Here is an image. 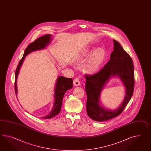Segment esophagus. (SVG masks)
I'll return each instance as SVG.
<instances>
[{"label":"esophagus","mask_w":151,"mask_h":151,"mask_svg":"<svg viewBox=\"0 0 151 151\" xmlns=\"http://www.w3.org/2000/svg\"><path fill=\"white\" fill-rule=\"evenodd\" d=\"M74 85L75 86H78L80 85H81V82L80 80V78L79 77H76L74 79Z\"/></svg>","instance_id":"esophagus-1"}]
</instances>
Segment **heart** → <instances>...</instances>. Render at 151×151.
<instances>
[{
    "instance_id": "obj_1",
    "label": "heart",
    "mask_w": 151,
    "mask_h": 151,
    "mask_svg": "<svg viewBox=\"0 0 151 151\" xmlns=\"http://www.w3.org/2000/svg\"><path fill=\"white\" fill-rule=\"evenodd\" d=\"M94 50H89L86 52L87 57H91L94 54ZM105 57V53L103 50L96 52L84 67L85 71L88 74H93L96 72L103 62Z\"/></svg>"
}]
</instances>
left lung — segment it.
Masks as SVG:
<instances>
[{
  "instance_id": "obj_1",
  "label": "left lung",
  "mask_w": 151,
  "mask_h": 151,
  "mask_svg": "<svg viewBox=\"0 0 151 151\" xmlns=\"http://www.w3.org/2000/svg\"><path fill=\"white\" fill-rule=\"evenodd\" d=\"M113 41L114 50L111 54L110 60L96 74H85L87 113L95 121H106L121 114L134 92L135 78L132 59L118 41ZM111 76L119 77L126 88L125 99L120 107L114 111L104 109L99 103L103 87Z\"/></svg>"
}]
</instances>
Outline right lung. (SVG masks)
I'll use <instances>...</instances> for the list:
<instances>
[{
	"mask_svg": "<svg viewBox=\"0 0 151 151\" xmlns=\"http://www.w3.org/2000/svg\"><path fill=\"white\" fill-rule=\"evenodd\" d=\"M51 35L47 34L42 37H40L37 40L30 44L26 48L24 53L23 56L19 61L17 67L16 68L15 73V93L17 95V78L19 75V70L20 69V67L21 66L22 63L23 62L25 57L29 53L32 51H37L38 50H41L45 48L47 45H48L51 40ZM73 81L72 78H66L64 76H60L58 78L56 85H55V100L54 102V105L51 112L47 116L42 118L45 119H50L51 118L55 117L56 115L59 114L61 110L62 105L63 99V96L65 92L70 89L73 88Z\"/></svg>",
	"mask_w": 151,
	"mask_h": 151,
	"instance_id": "right-lung-1",
	"label": "right lung"
}]
</instances>
